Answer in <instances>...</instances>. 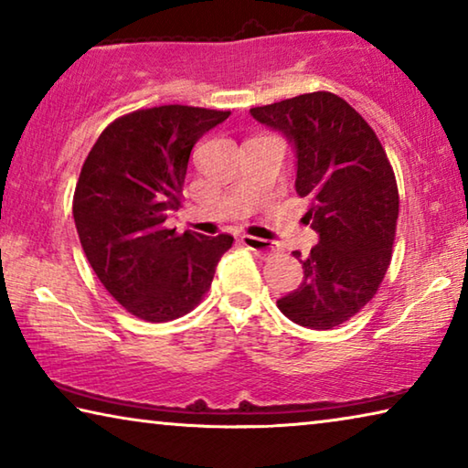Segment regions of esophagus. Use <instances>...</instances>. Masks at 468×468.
<instances>
[{"instance_id": "esophagus-1", "label": "esophagus", "mask_w": 468, "mask_h": 468, "mask_svg": "<svg viewBox=\"0 0 468 468\" xmlns=\"http://www.w3.org/2000/svg\"><path fill=\"white\" fill-rule=\"evenodd\" d=\"M241 243H243L248 250H251V251L262 253V256H268V253H274V251H276V245H274L272 241L260 239V237L243 235V237H241Z\"/></svg>"}]
</instances>
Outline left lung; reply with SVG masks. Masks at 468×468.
<instances>
[{
	"label": "left lung",
	"instance_id": "1",
	"mask_svg": "<svg viewBox=\"0 0 468 468\" xmlns=\"http://www.w3.org/2000/svg\"><path fill=\"white\" fill-rule=\"evenodd\" d=\"M297 153L295 189L310 200L303 220L320 235L295 256L303 282L276 301L291 322L330 330L374 299L390 266L399 187L382 142L345 99L318 90L250 109Z\"/></svg>",
	"mask_w": 468,
	"mask_h": 468
}]
</instances>
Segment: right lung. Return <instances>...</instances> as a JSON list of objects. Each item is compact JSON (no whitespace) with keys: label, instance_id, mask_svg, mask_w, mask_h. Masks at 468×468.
I'll return each mask as SVG.
<instances>
[{"label":"right lung","instance_id":"obj_1","mask_svg":"<svg viewBox=\"0 0 468 468\" xmlns=\"http://www.w3.org/2000/svg\"><path fill=\"white\" fill-rule=\"evenodd\" d=\"M231 111L163 105L109 123L82 165L74 223L94 274L117 303L146 322L181 318L210 289L231 235L165 227L179 210L189 153Z\"/></svg>","mask_w":468,"mask_h":468}]
</instances>
